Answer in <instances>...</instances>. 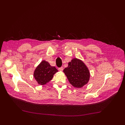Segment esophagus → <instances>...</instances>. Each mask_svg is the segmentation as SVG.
<instances>
[{
	"label": "esophagus",
	"instance_id": "obj_1",
	"mask_svg": "<svg viewBox=\"0 0 125 125\" xmlns=\"http://www.w3.org/2000/svg\"><path fill=\"white\" fill-rule=\"evenodd\" d=\"M58 70L60 71H62L63 70V68L62 67H61V68H58Z\"/></svg>",
	"mask_w": 125,
	"mask_h": 125
}]
</instances>
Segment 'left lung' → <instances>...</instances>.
Returning <instances> with one entry per match:
<instances>
[{
	"instance_id": "1",
	"label": "left lung",
	"mask_w": 125,
	"mask_h": 125,
	"mask_svg": "<svg viewBox=\"0 0 125 125\" xmlns=\"http://www.w3.org/2000/svg\"><path fill=\"white\" fill-rule=\"evenodd\" d=\"M70 83L74 88H81L88 83L90 77L88 68L81 60L73 58L63 70Z\"/></svg>"
}]
</instances>
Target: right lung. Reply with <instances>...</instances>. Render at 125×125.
<instances>
[{"instance_id": "add662e5", "label": "right lung", "mask_w": 125, "mask_h": 125, "mask_svg": "<svg viewBox=\"0 0 125 125\" xmlns=\"http://www.w3.org/2000/svg\"><path fill=\"white\" fill-rule=\"evenodd\" d=\"M58 71L55 67L51 66L48 62L42 60L34 71L33 77L39 84L43 85L50 82Z\"/></svg>"}]
</instances>
